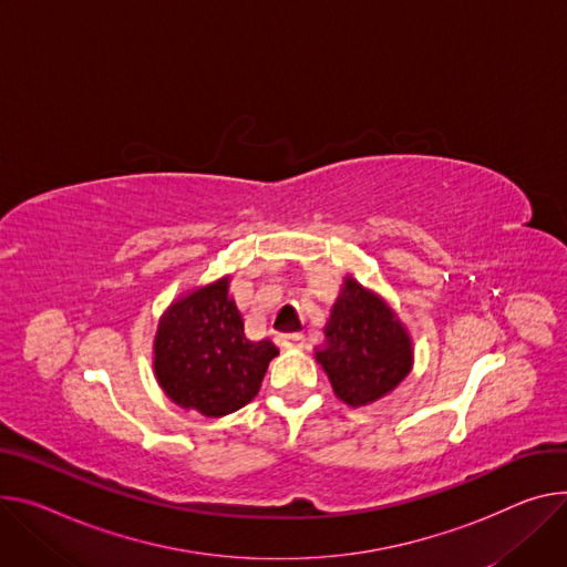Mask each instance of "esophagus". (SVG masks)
Here are the masks:
<instances>
[{
	"instance_id": "1",
	"label": "esophagus",
	"mask_w": 567,
	"mask_h": 567,
	"mask_svg": "<svg viewBox=\"0 0 567 567\" xmlns=\"http://www.w3.org/2000/svg\"><path fill=\"white\" fill-rule=\"evenodd\" d=\"M282 341H285L287 348H302L305 337L298 334V332H291V334H282Z\"/></svg>"
}]
</instances>
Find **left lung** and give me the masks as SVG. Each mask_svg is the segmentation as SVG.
<instances>
[{
    "instance_id": "obj_1",
    "label": "left lung",
    "mask_w": 567,
    "mask_h": 567,
    "mask_svg": "<svg viewBox=\"0 0 567 567\" xmlns=\"http://www.w3.org/2000/svg\"><path fill=\"white\" fill-rule=\"evenodd\" d=\"M317 362L339 400L367 406L391 393L411 371L414 348L398 315L371 289L346 278Z\"/></svg>"
}]
</instances>
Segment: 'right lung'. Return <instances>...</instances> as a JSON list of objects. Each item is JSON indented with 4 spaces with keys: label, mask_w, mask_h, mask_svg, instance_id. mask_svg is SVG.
Instances as JSON below:
<instances>
[{
    "label": "right lung",
    "mask_w": 567,
    "mask_h": 567,
    "mask_svg": "<svg viewBox=\"0 0 567 567\" xmlns=\"http://www.w3.org/2000/svg\"><path fill=\"white\" fill-rule=\"evenodd\" d=\"M276 354L271 339H246L221 278L167 307L153 341V371L172 402L221 419L257 395Z\"/></svg>",
    "instance_id": "obj_1"
}]
</instances>
